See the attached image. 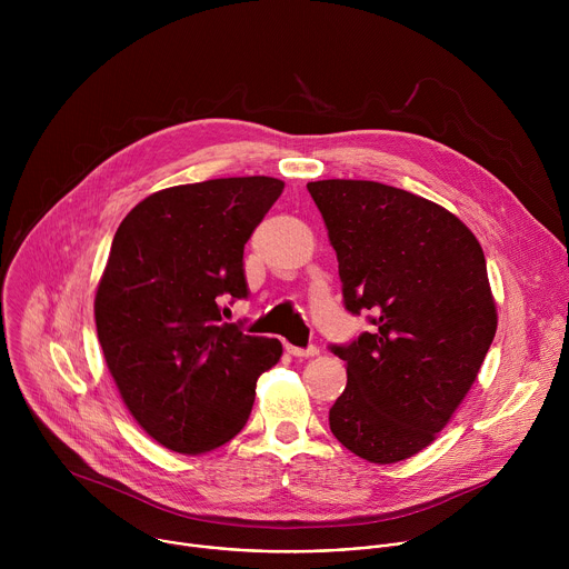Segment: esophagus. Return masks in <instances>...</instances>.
<instances>
[{"label":"esophagus","instance_id":"obj_1","mask_svg":"<svg viewBox=\"0 0 569 569\" xmlns=\"http://www.w3.org/2000/svg\"><path fill=\"white\" fill-rule=\"evenodd\" d=\"M286 351L292 356V358H315L319 353L317 347H308V349H301V347H292V345H286Z\"/></svg>","mask_w":569,"mask_h":569}]
</instances>
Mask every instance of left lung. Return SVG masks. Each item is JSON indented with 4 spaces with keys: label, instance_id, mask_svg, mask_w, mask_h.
Listing matches in <instances>:
<instances>
[{
    "label": "left lung",
    "instance_id": "obj_1",
    "mask_svg": "<svg viewBox=\"0 0 569 569\" xmlns=\"http://www.w3.org/2000/svg\"><path fill=\"white\" fill-rule=\"evenodd\" d=\"M338 254L345 306L371 329L331 351L347 389L331 432L371 463L421 452L472 387L498 329L475 233L448 209L369 180L308 182Z\"/></svg>",
    "mask_w": 569,
    "mask_h": 569
}]
</instances>
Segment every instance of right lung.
Returning a JSON list of instances; mask_svg holds the SVG:
<instances>
[{
	"mask_svg": "<svg viewBox=\"0 0 569 569\" xmlns=\"http://www.w3.org/2000/svg\"><path fill=\"white\" fill-rule=\"evenodd\" d=\"M281 191L266 176L171 187L114 233L94 299L99 342L134 421L173 452L233 439L283 353L222 321L224 301L248 297L242 250Z\"/></svg>",
	"mask_w": 569,
	"mask_h": 569,
	"instance_id": "obj_1",
	"label": "right lung"
}]
</instances>
